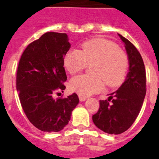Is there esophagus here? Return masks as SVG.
Here are the masks:
<instances>
[{"mask_svg":"<svg viewBox=\"0 0 159 159\" xmlns=\"http://www.w3.org/2000/svg\"><path fill=\"white\" fill-rule=\"evenodd\" d=\"M79 99L80 101H85L87 99H88V97L86 96H84V95H79Z\"/></svg>","mask_w":159,"mask_h":159,"instance_id":"esophagus-1","label":"esophagus"}]
</instances>
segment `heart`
I'll return each mask as SVG.
<instances>
[{"label": "heart", "instance_id": "heart-1", "mask_svg": "<svg viewBox=\"0 0 159 159\" xmlns=\"http://www.w3.org/2000/svg\"><path fill=\"white\" fill-rule=\"evenodd\" d=\"M66 69L71 74L92 64L93 74H82L73 77L70 88L79 95L88 96L102 91L104 82L108 86H116L123 81L128 67L127 54L116 43L104 39H94L84 42L82 51L73 49L64 58Z\"/></svg>", "mask_w": 159, "mask_h": 159}]
</instances>
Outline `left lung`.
<instances>
[{"mask_svg": "<svg viewBox=\"0 0 159 159\" xmlns=\"http://www.w3.org/2000/svg\"><path fill=\"white\" fill-rule=\"evenodd\" d=\"M125 44L129 59V72L121 87L99 100V108L92 116L95 125L107 134H119L131 127L143 106L146 92V70L135 46L119 34Z\"/></svg>", "mask_w": 159, "mask_h": 159, "instance_id": "obj_1", "label": "left lung"}]
</instances>
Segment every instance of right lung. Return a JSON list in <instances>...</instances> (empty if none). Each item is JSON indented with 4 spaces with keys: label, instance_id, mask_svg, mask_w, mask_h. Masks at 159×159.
<instances>
[{
    "label": "right lung",
    "instance_id": "add662e5",
    "mask_svg": "<svg viewBox=\"0 0 159 159\" xmlns=\"http://www.w3.org/2000/svg\"><path fill=\"white\" fill-rule=\"evenodd\" d=\"M70 46L66 33L46 32L29 43L20 59L16 71L20 102L30 123L42 131L64 129L79 103L75 93L53 98L66 88L64 58Z\"/></svg>",
    "mask_w": 159,
    "mask_h": 159
}]
</instances>
